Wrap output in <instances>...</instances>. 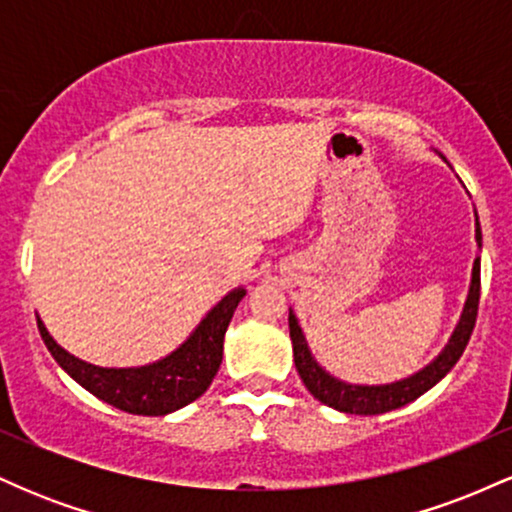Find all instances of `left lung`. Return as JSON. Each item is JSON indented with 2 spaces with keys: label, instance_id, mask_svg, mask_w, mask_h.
Instances as JSON below:
<instances>
[{
  "label": "left lung",
  "instance_id": "left-lung-1",
  "mask_svg": "<svg viewBox=\"0 0 512 512\" xmlns=\"http://www.w3.org/2000/svg\"><path fill=\"white\" fill-rule=\"evenodd\" d=\"M477 245L481 248L479 219H477ZM479 291H481V262L477 257L472 267V284H469L467 303H464L460 322H457L450 342L445 344V349L440 351V354L433 358L426 368H421L419 373L409 375V378L397 380V383H390V385H351L327 373V370L315 361V356L310 354L308 342H305V334L301 330V325H298V317L293 315V310H289L293 361H296L298 375H301V380L305 383V387H308L310 395L320 399V402L327 404V407L344 411V414L373 416V414H385V411L404 407V404L414 402L416 397H421L424 392L431 390L433 385L440 383V380L450 373V368L460 361L464 346H467L469 337H472L474 322H477Z\"/></svg>",
  "mask_w": 512,
  "mask_h": 512
}]
</instances>
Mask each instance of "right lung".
Returning a JSON list of instances; mask_svg holds the SVG:
<instances>
[{"mask_svg":"<svg viewBox=\"0 0 512 512\" xmlns=\"http://www.w3.org/2000/svg\"><path fill=\"white\" fill-rule=\"evenodd\" d=\"M243 296V286L226 293L173 354L137 368L93 366V363L81 361V358L64 351L50 337L48 327L43 325L40 317L38 330L52 358L91 395L113 404L115 409L127 411V414L163 416L195 402L197 397L207 392L216 370L221 366L223 337H226L228 322H231Z\"/></svg>","mask_w":512,"mask_h":512,"instance_id":"obj_1","label":"right lung"}]
</instances>
